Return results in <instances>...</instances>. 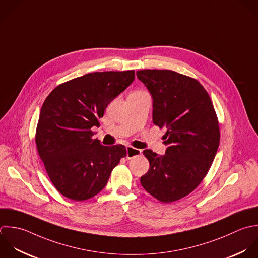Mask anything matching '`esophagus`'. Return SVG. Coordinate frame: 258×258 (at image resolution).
<instances>
[{
	"mask_svg": "<svg viewBox=\"0 0 258 258\" xmlns=\"http://www.w3.org/2000/svg\"><path fill=\"white\" fill-rule=\"evenodd\" d=\"M142 154V151L139 150V149H135L133 147H127L126 148V158L128 160L135 158V157H138Z\"/></svg>",
	"mask_w": 258,
	"mask_h": 258,
	"instance_id": "34e87169",
	"label": "esophagus"
}]
</instances>
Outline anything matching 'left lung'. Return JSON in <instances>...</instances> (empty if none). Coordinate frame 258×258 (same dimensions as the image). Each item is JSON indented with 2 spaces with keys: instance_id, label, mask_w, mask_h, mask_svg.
<instances>
[{
  "instance_id": "1",
  "label": "left lung",
  "mask_w": 258,
  "mask_h": 258,
  "mask_svg": "<svg viewBox=\"0 0 258 258\" xmlns=\"http://www.w3.org/2000/svg\"><path fill=\"white\" fill-rule=\"evenodd\" d=\"M138 78L153 97V121L166 127V154L145 150L150 169L141 177L144 189L163 203L193 192L207 175L220 142L219 121L203 85L173 70L144 69Z\"/></svg>"
}]
</instances>
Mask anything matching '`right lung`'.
Returning <instances> with one entry per match:
<instances>
[{
	"instance_id": "obj_1",
	"label": "right lung",
	"mask_w": 258,
	"mask_h": 258,
	"mask_svg": "<svg viewBox=\"0 0 258 258\" xmlns=\"http://www.w3.org/2000/svg\"><path fill=\"white\" fill-rule=\"evenodd\" d=\"M135 79V70L87 73L56 86L39 115L35 142L50 181L64 197L84 201L106 185L126 157L122 145L93 139L108 103Z\"/></svg>"
}]
</instances>
